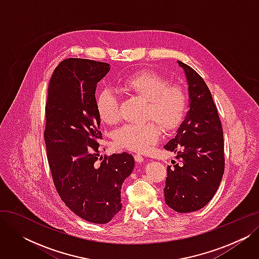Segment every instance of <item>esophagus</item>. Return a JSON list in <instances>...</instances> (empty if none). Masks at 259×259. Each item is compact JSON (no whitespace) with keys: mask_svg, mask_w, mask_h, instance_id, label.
Instances as JSON below:
<instances>
[{"mask_svg":"<svg viewBox=\"0 0 259 259\" xmlns=\"http://www.w3.org/2000/svg\"><path fill=\"white\" fill-rule=\"evenodd\" d=\"M134 158H135V161L140 162V164H141V162L144 161V157H143L141 154H135V155H134Z\"/></svg>","mask_w":259,"mask_h":259,"instance_id":"obj_1","label":"esophagus"}]
</instances>
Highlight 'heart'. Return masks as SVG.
Wrapping results in <instances>:
<instances>
[{
	"label": "heart",
	"instance_id": "heart-1",
	"mask_svg": "<svg viewBox=\"0 0 259 259\" xmlns=\"http://www.w3.org/2000/svg\"><path fill=\"white\" fill-rule=\"evenodd\" d=\"M121 85L146 102V119L156 121L165 131L180 126L188 107L187 95L182 87L169 85L166 78L151 71L131 74L122 80ZM97 109L101 119L108 125L115 124L120 118L117 95L111 89H104L99 93ZM156 123L124 125L115 131L114 142L127 150L145 152L160 139L161 130Z\"/></svg>",
	"mask_w": 259,
	"mask_h": 259
}]
</instances>
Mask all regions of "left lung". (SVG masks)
I'll return each mask as SVG.
<instances>
[{
	"mask_svg": "<svg viewBox=\"0 0 259 259\" xmlns=\"http://www.w3.org/2000/svg\"><path fill=\"white\" fill-rule=\"evenodd\" d=\"M188 83L189 110L175 138L164 148L182 160L168 166L165 201L176 212H194L205 207L219 189L224 171V133L211 92L202 77L178 61Z\"/></svg>",
	"mask_w": 259,
	"mask_h": 259,
	"instance_id": "obj_1",
	"label": "left lung"
}]
</instances>
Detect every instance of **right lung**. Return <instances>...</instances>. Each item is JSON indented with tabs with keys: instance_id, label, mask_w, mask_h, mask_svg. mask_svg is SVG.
I'll use <instances>...</instances> for the list:
<instances>
[{
	"instance_id": "1",
	"label": "right lung",
	"mask_w": 259,
	"mask_h": 259,
	"mask_svg": "<svg viewBox=\"0 0 259 259\" xmlns=\"http://www.w3.org/2000/svg\"><path fill=\"white\" fill-rule=\"evenodd\" d=\"M109 70L107 63L64 60L52 73L46 103L44 137L54 186L68 208L93 224H107L120 211V189L134 168L126 152L98 162L95 89Z\"/></svg>"
}]
</instances>
